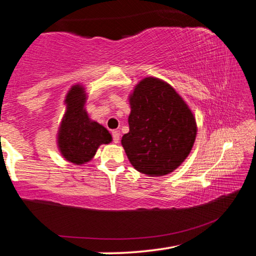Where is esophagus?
Instances as JSON below:
<instances>
[{
	"mask_svg": "<svg viewBox=\"0 0 256 256\" xmlns=\"http://www.w3.org/2000/svg\"><path fill=\"white\" fill-rule=\"evenodd\" d=\"M112 141H114L115 144H118V142H120V134L118 131H112Z\"/></svg>",
	"mask_w": 256,
	"mask_h": 256,
	"instance_id": "1",
	"label": "esophagus"
}]
</instances>
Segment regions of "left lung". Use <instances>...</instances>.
<instances>
[{
	"label": "left lung",
	"mask_w": 256,
	"mask_h": 256,
	"mask_svg": "<svg viewBox=\"0 0 256 256\" xmlns=\"http://www.w3.org/2000/svg\"><path fill=\"white\" fill-rule=\"evenodd\" d=\"M128 99L130 131L120 142L130 162L149 176L174 172L196 141L193 112L170 84L154 76L138 82Z\"/></svg>",
	"instance_id": "left-lung-1"
}]
</instances>
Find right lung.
<instances>
[{"label": "right lung", "mask_w": 256, "mask_h": 256, "mask_svg": "<svg viewBox=\"0 0 256 256\" xmlns=\"http://www.w3.org/2000/svg\"><path fill=\"white\" fill-rule=\"evenodd\" d=\"M86 99L84 86H72L64 100L66 112L58 133L60 154L74 164L90 162L99 146L112 142V136L107 128L90 120L84 108Z\"/></svg>", "instance_id": "1"}]
</instances>
